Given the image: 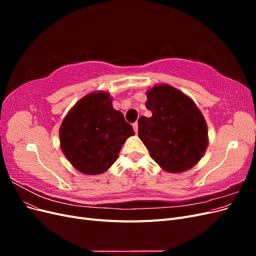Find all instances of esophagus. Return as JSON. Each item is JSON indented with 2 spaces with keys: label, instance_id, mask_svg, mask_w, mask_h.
<instances>
[{
  "label": "esophagus",
  "instance_id": "esophagus-1",
  "mask_svg": "<svg viewBox=\"0 0 256 256\" xmlns=\"http://www.w3.org/2000/svg\"><path fill=\"white\" fill-rule=\"evenodd\" d=\"M132 127H134V132L138 134V122H134V124H132Z\"/></svg>",
  "mask_w": 256,
  "mask_h": 256
}]
</instances>
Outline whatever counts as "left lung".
<instances>
[{
  "label": "left lung",
  "instance_id": "left-lung-1",
  "mask_svg": "<svg viewBox=\"0 0 256 256\" xmlns=\"http://www.w3.org/2000/svg\"><path fill=\"white\" fill-rule=\"evenodd\" d=\"M152 118H138V136L152 158L166 172L180 173L196 166L207 144V125L196 104L184 92L161 84L147 92Z\"/></svg>",
  "mask_w": 256,
  "mask_h": 256
}]
</instances>
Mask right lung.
I'll return each instance as SVG.
<instances>
[{"mask_svg": "<svg viewBox=\"0 0 256 256\" xmlns=\"http://www.w3.org/2000/svg\"><path fill=\"white\" fill-rule=\"evenodd\" d=\"M134 131L122 113L112 106L106 92H92L67 114L60 129V147L78 171L97 175L118 158L126 138Z\"/></svg>", "mask_w": 256, "mask_h": 256, "instance_id": "add662e5", "label": "right lung"}]
</instances>
